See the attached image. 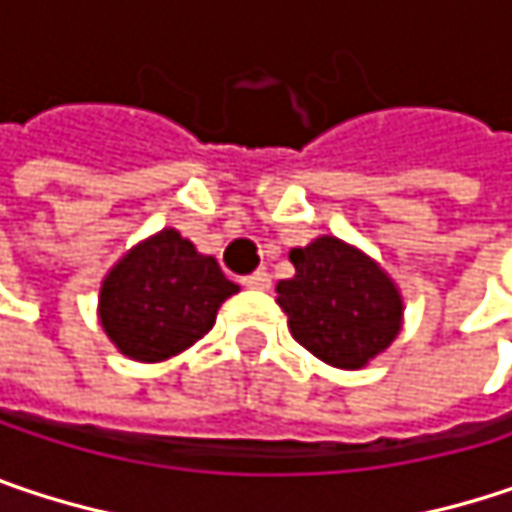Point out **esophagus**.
I'll list each match as a JSON object with an SVG mask.
<instances>
[{
	"label": "esophagus",
	"instance_id": "1",
	"mask_svg": "<svg viewBox=\"0 0 512 512\" xmlns=\"http://www.w3.org/2000/svg\"><path fill=\"white\" fill-rule=\"evenodd\" d=\"M243 287H249V290H269L272 287V275L266 269H257V272L243 278Z\"/></svg>",
	"mask_w": 512,
	"mask_h": 512
}]
</instances>
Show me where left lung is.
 Listing matches in <instances>:
<instances>
[{
  "instance_id": "left-lung-1",
  "label": "left lung",
  "mask_w": 512,
  "mask_h": 512,
  "mask_svg": "<svg viewBox=\"0 0 512 512\" xmlns=\"http://www.w3.org/2000/svg\"><path fill=\"white\" fill-rule=\"evenodd\" d=\"M293 278L275 293L290 334L313 357L337 369H363L393 346L404 322V299L390 272L363 249L322 234L290 249Z\"/></svg>"
}]
</instances>
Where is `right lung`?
I'll return each instance as SVG.
<instances>
[{
    "label": "right lung",
    "mask_w": 512,
    "mask_h": 512,
    "mask_svg": "<svg viewBox=\"0 0 512 512\" xmlns=\"http://www.w3.org/2000/svg\"><path fill=\"white\" fill-rule=\"evenodd\" d=\"M240 293L216 263L175 228L131 246L99 287V322L119 354L161 363L190 349L216 322L225 299Z\"/></svg>",
    "instance_id": "1"
}]
</instances>
